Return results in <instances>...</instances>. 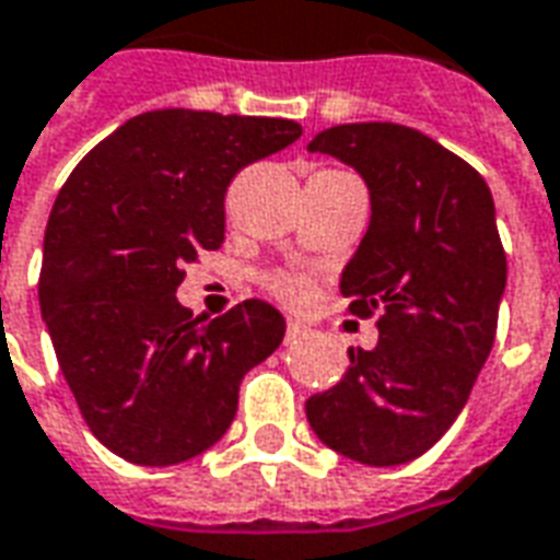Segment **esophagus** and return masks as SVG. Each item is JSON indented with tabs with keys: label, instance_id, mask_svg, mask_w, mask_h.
Instances as JSON below:
<instances>
[{
	"label": "esophagus",
	"instance_id": "obj_1",
	"mask_svg": "<svg viewBox=\"0 0 560 560\" xmlns=\"http://www.w3.org/2000/svg\"><path fill=\"white\" fill-rule=\"evenodd\" d=\"M305 332H308L305 324H300V320H288V332H284V339L296 341V339H303Z\"/></svg>",
	"mask_w": 560,
	"mask_h": 560
}]
</instances>
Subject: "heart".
<instances>
[{
  "instance_id": "obj_1",
  "label": "heart",
  "mask_w": 560,
  "mask_h": 560,
  "mask_svg": "<svg viewBox=\"0 0 560 560\" xmlns=\"http://www.w3.org/2000/svg\"><path fill=\"white\" fill-rule=\"evenodd\" d=\"M267 291L272 296H279L281 303L303 305L312 296V291H315V284L303 272H269Z\"/></svg>"
}]
</instances>
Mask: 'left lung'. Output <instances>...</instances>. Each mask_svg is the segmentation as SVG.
Listing matches in <instances>:
<instances>
[{
    "label": "left lung",
    "instance_id": "obj_1",
    "mask_svg": "<svg viewBox=\"0 0 560 560\" xmlns=\"http://www.w3.org/2000/svg\"><path fill=\"white\" fill-rule=\"evenodd\" d=\"M308 149L369 185L372 221L339 288L353 317L377 315L381 336L375 351H351L305 417L341 456L405 465L456 422L494 345L506 255L492 191L456 152L396 122L327 128Z\"/></svg>",
    "mask_w": 560,
    "mask_h": 560
}]
</instances>
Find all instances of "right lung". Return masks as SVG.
I'll return each instance as SVG.
<instances>
[{
  "mask_svg": "<svg viewBox=\"0 0 560 560\" xmlns=\"http://www.w3.org/2000/svg\"><path fill=\"white\" fill-rule=\"evenodd\" d=\"M300 135L293 119L149 110L59 188L38 300L80 413L116 456L161 468L209 450L231 429L245 372L284 339L264 300L203 324L176 288L224 243L233 176Z\"/></svg>",
  "mask_w": 560,
  "mask_h": 560,
  "instance_id": "right-lung-1",
  "label": "right lung"
}]
</instances>
